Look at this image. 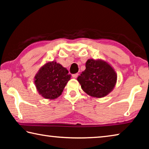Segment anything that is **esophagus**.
<instances>
[{
	"mask_svg": "<svg viewBox=\"0 0 149 149\" xmlns=\"http://www.w3.org/2000/svg\"><path fill=\"white\" fill-rule=\"evenodd\" d=\"M78 76V74H72V77L74 78V79H75V78H77V77Z\"/></svg>",
	"mask_w": 149,
	"mask_h": 149,
	"instance_id": "34e87169",
	"label": "esophagus"
}]
</instances>
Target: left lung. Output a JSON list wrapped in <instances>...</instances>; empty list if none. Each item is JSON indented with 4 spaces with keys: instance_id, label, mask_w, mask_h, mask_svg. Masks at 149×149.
<instances>
[{
    "instance_id": "8db88e82",
    "label": "left lung",
    "mask_w": 149,
    "mask_h": 149,
    "mask_svg": "<svg viewBox=\"0 0 149 149\" xmlns=\"http://www.w3.org/2000/svg\"><path fill=\"white\" fill-rule=\"evenodd\" d=\"M86 68L77 77L81 89L89 96L102 98L114 89L117 74L114 68L104 60L89 59Z\"/></svg>"
}]
</instances>
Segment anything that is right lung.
<instances>
[{
	"mask_svg": "<svg viewBox=\"0 0 149 149\" xmlns=\"http://www.w3.org/2000/svg\"><path fill=\"white\" fill-rule=\"evenodd\" d=\"M71 75L68 70L56 61L48 62L35 76V85L39 94L46 99H56L62 93Z\"/></svg>",
	"mask_w": 149,
	"mask_h": 149,
	"instance_id": "right-lung-1",
	"label": "right lung"
}]
</instances>
